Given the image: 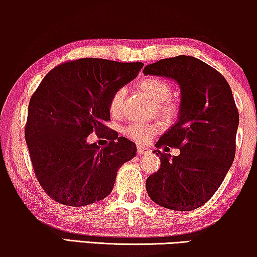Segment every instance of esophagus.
<instances>
[{
    "label": "esophagus",
    "instance_id": "obj_1",
    "mask_svg": "<svg viewBox=\"0 0 257 257\" xmlns=\"http://www.w3.org/2000/svg\"><path fill=\"white\" fill-rule=\"evenodd\" d=\"M137 152H138L139 156H143V154H147L151 152L150 149H147L145 146H142V145H138L137 146Z\"/></svg>",
    "mask_w": 257,
    "mask_h": 257
}]
</instances>
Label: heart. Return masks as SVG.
Returning a JSON list of instances; mask_svg holds the SVG:
<instances>
[{
    "label": "heart",
    "instance_id": "b5f03b06",
    "mask_svg": "<svg viewBox=\"0 0 257 257\" xmlns=\"http://www.w3.org/2000/svg\"><path fill=\"white\" fill-rule=\"evenodd\" d=\"M137 89L144 96L157 103V108L163 117L170 119L175 113V105L170 100L172 96V86L166 80L158 77H146L137 84ZM125 90L118 89L111 97L110 111L112 114H119L124 103ZM160 132V125L146 124V122L135 121L125 128V133L130 138L139 143H147Z\"/></svg>",
    "mask_w": 257,
    "mask_h": 257
}]
</instances>
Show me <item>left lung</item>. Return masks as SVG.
Returning a JSON list of instances; mask_svg holds the SVG:
<instances>
[{
	"mask_svg": "<svg viewBox=\"0 0 257 257\" xmlns=\"http://www.w3.org/2000/svg\"><path fill=\"white\" fill-rule=\"evenodd\" d=\"M143 72L174 79L181 91L178 121L156 144L180 154L154 151L161 164L147 178V194L168 209L199 208L222 184L235 158L238 111L229 84L217 70L185 55L160 59Z\"/></svg>",
	"mask_w": 257,
	"mask_h": 257,
	"instance_id": "8db88e82",
	"label": "left lung"
}]
</instances>
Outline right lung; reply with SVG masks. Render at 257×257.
I'll return each mask as SVG.
<instances>
[{"label":"right lung","instance_id":"add662e5","mask_svg":"<svg viewBox=\"0 0 257 257\" xmlns=\"http://www.w3.org/2000/svg\"><path fill=\"white\" fill-rule=\"evenodd\" d=\"M143 66L80 58L56 66L38 85L30 98L24 135L35 175L52 200L82 207L112 192L117 171L136 156L137 147L105 126L110 100ZM93 132L111 142L103 149L86 143Z\"/></svg>","mask_w":257,"mask_h":257}]
</instances>
